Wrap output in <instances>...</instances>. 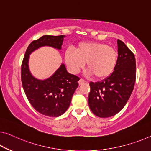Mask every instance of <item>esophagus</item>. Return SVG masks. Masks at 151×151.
<instances>
[{
  "mask_svg": "<svg viewBox=\"0 0 151 151\" xmlns=\"http://www.w3.org/2000/svg\"><path fill=\"white\" fill-rule=\"evenodd\" d=\"M87 83L86 81H85L84 79H83V78H80V80L78 81V84H79V85H83V83Z\"/></svg>",
  "mask_w": 151,
  "mask_h": 151,
  "instance_id": "1",
  "label": "esophagus"
}]
</instances>
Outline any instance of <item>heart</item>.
Segmentation results:
<instances>
[{
  "mask_svg": "<svg viewBox=\"0 0 151 151\" xmlns=\"http://www.w3.org/2000/svg\"><path fill=\"white\" fill-rule=\"evenodd\" d=\"M64 57L72 73H77L86 63L88 73L98 80L109 77L117 62V53L113 47L96 41L80 42L75 47V51L66 50Z\"/></svg>",
  "mask_w": 151,
  "mask_h": 151,
  "instance_id": "b5f03b06",
  "label": "heart"
}]
</instances>
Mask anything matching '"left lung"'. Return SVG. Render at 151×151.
Wrapping results in <instances>:
<instances>
[{"label": "left lung", "instance_id": "left-lung-1", "mask_svg": "<svg viewBox=\"0 0 151 151\" xmlns=\"http://www.w3.org/2000/svg\"><path fill=\"white\" fill-rule=\"evenodd\" d=\"M117 62L113 73L102 81L89 83V108L101 118L111 117L120 112L134 87L136 76L134 54L121 40H117Z\"/></svg>", "mask_w": 151, "mask_h": 151}]
</instances>
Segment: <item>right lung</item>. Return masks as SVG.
Returning a JSON list of instances; mask_svg holds the SVG:
<instances>
[{
    "instance_id": "add662e5",
    "label": "right lung",
    "mask_w": 151,
    "mask_h": 151,
    "mask_svg": "<svg viewBox=\"0 0 151 151\" xmlns=\"http://www.w3.org/2000/svg\"><path fill=\"white\" fill-rule=\"evenodd\" d=\"M64 37L44 35L33 40L26 49L22 64V83L27 98L36 111L51 117H58L67 111L80 78L68 73L65 65L62 64L49 78L37 79L29 70V57L34 51L44 46L60 50Z\"/></svg>"
}]
</instances>
